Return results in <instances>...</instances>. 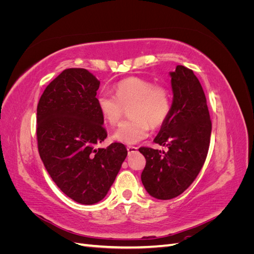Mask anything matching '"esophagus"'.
<instances>
[{
  "label": "esophagus",
  "mask_w": 254,
  "mask_h": 254,
  "mask_svg": "<svg viewBox=\"0 0 254 254\" xmlns=\"http://www.w3.org/2000/svg\"><path fill=\"white\" fill-rule=\"evenodd\" d=\"M137 147H135V146H127V150H128V153H132L134 151H136Z\"/></svg>",
  "instance_id": "34e87169"
}]
</instances>
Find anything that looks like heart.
Returning a JSON list of instances; mask_svg holds the SVG:
<instances>
[{
    "label": "heart",
    "mask_w": 254,
    "mask_h": 254,
    "mask_svg": "<svg viewBox=\"0 0 254 254\" xmlns=\"http://www.w3.org/2000/svg\"><path fill=\"white\" fill-rule=\"evenodd\" d=\"M115 97L101 92L96 106L103 120L110 126L117 125L123 107L130 105L129 120L122 122L112 133V140L124 144H135L147 136L150 126H162L172 109L168 90L163 86H153L147 79L128 77L115 84Z\"/></svg>",
    "instance_id": "obj_1"
}]
</instances>
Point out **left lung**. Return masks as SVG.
Wrapping results in <instances>:
<instances>
[{
	"mask_svg": "<svg viewBox=\"0 0 254 254\" xmlns=\"http://www.w3.org/2000/svg\"><path fill=\"white\" fill-rule=\"evenodd\" d=\"M170 75L174 95L171 113L153 140L168 150L139 148L146 159L143 186L161 200L179 196L196 179L204 164L212 131L206 98L194 72L177 65Z\"/></svg>",
	"mask_w": 254,
	"mask_h": 254,
	"instance_id": "8db88e82",
	"label": "left lung"
}]
</instances>
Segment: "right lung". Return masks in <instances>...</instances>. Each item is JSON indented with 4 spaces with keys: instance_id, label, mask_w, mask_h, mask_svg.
I'll use <instances>...</instances> for the list:
<instances>
[{
    "instance_id": "add662e5",
    "label": "right lung",
    "mask_w": 254,
    "mask_h": 254,
    "mask_svg": "<svg viewBox=\"0 0 254 254\" xmlns=\"http://www.w3.org/2000/svg\"><path fill=\"white\" fill-rule=\"evenodd\" d=\"M99 81L86 68H66L45 88L37 107L38 150L53 181L81 204L108 193L127 157L124 144L95 148L107 137L96 106Z\"/></svg>"
}]
</instances>
